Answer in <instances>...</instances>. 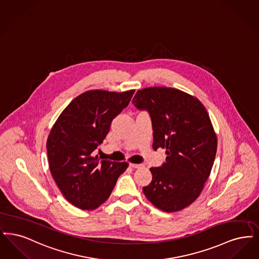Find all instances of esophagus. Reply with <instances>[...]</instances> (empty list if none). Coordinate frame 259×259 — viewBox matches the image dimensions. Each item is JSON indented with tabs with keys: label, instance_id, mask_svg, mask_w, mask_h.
Returning a JSON list of instances; mask_svg holds the SVG:
<instances>
[{
	"label": "esophagus",
	"instance_id": "esophagus-1",
	"mask_svg": "<svg viewBox=\"0 0 259 259\" xmlns=\"http://www.w3.org/2000/svg\"><path fill=\"white\" fill-rule=\"evenodd\" d=\"M130 166L133 167V168H144V164L143 163H130Z\"/></svg>",
	"mask_w": 259,
	"mask_h": 259
}]
</instances>
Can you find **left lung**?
<instances>
[{"label": "left lung", "instance_id": "left-lung-1", "mask_svg": "<svg viewBox=\"0 0 259 259\" xmlns=\"http://www.w3.org/2000/svg\"><path fill=\"white\" fill-rule=\"evenodd\" d=\"M133 103L149 113L153 148H165V162L150 168L153 179L143 188L148 200L171 213L193 202L210 176L217 153V136L202 103L173 88L137 91Z\"/></svg>", "mask_w": 259, "mask_h": 259}]
</instances>
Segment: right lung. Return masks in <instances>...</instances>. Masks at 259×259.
I'll use <instances>...</instances> for the list:
<instances>
[{
  "mask_svg": "<svg viewBox=\"0 0 259 259\" xmlns=\"http://www.w3.org/2000/svg\"><path fill=\"white\" fill-rule=\"evenodd\" d=\"M134 93H83L61 113L49 134L46 148L51 174L65 198L77 208L94 210L106 201L128 166L125 161L100 160L94 152Z\"/></svg>",
  "mask_w": 259,
  "mask_h": 259,
  "instance_id": "add662e5",
  "label": "right lung"
}]
</instances>
